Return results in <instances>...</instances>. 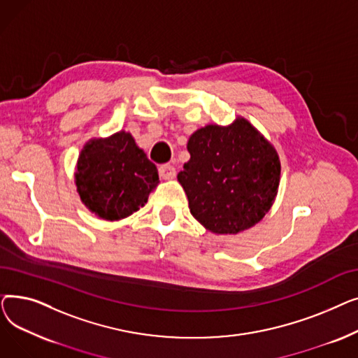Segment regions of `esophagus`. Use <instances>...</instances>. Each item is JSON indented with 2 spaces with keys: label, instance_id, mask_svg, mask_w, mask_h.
<instances>
[{
  "label": "esophagus",
  "instance_id": "obj_1",
  "mask_svg": "<svg viewBox=\"0 0 358 358\" xmlns=\"http://www.w3.org/2000/svg\"><path fill=\"white\" fill-rule=\"evenodd\" d=\"M176 174H177V171H176V168L173 165L165 164V165L159 166V176L164 180H173L176 177Z\"/></svg>",
  "mask_w": 358,
  "mask_h": 358
}]
</instances>
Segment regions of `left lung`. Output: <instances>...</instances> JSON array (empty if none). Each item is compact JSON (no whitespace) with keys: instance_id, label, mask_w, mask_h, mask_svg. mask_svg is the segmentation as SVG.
<instances>
[{"instance_id":"left-lung-1","label":"left lung","mask_w":358,"mask_h":358,"mask_svg":"<svg viewBox=\"0 0 358 358\" xmlns=\"http://www.w3.org/2000/svg\"><path fill=\"white\" fill-rule=\"evenodd\" d=\"M190 159L177 180L190 213L216 235H236L262 220L278 193L281 164L274 145L245 117L197 129Z\"/></svg>"}]
</instances>
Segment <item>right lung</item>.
<instances>
[{"mask_svg":"<svg viewBox=\"0 0 358 358\" xmlns=\"http://www.w3.org/2000/svg\"><path fill=\"white\" fill-rule=\"evenodd\" d=\"M73 182L91 213L115 222L143 208L150 192L157 189L159 176L131 134L119 130L84 143L75 165Z\"/></svg>","mask_w":358,"mask_h":358,"instance_id":"add662e5","label":"right lung"}]
</instances>
